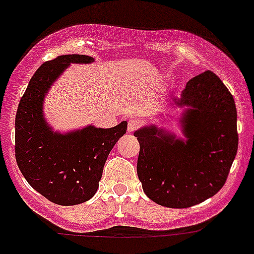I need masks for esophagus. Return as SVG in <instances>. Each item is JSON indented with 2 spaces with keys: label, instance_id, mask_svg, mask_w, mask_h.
<instances>
[{
  "label": "esophagus",
  "instance_id": "obj_1",
  "mask_svg": "<svg viewBox=\"0 0 254 254\" xmlns=\"http://www.w3.org/2000/svg\"><path fill=\"white\" fill-rule=\"evenodd\" d=\"M141 123L139 122L138 119H134V118H131V119L127 120V131L129 132H132L135 131V130L138 129V127H140Z\"/></svg>",
  "mask_w": 254,
  "mask_h": 254
}]
</instances>
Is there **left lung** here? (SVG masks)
<instances>
[{
	"label": "left lung",
	"mask_w": 254,
	"mask_h": 254,
	"mask_svg": "<svg viewBox=\"0 0 254 254\" xmlns=\"http://www.w3.org/2000/svg\"><path fill=\"white\" fill-rule=\"evenodd\" d=\"M177 106L184 138L155 125L134 132L140 151L139 181L149 198L168 208H189L222 189L238 149L237 109L231 92L212 71L187 82Z\"/></svg>",
	"instance_id": "left-lung-1"
}]
</instances>
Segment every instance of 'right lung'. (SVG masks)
<instances>
[{
	"mask_svg": "<svg viewBox=\"0 0 254 254\" xmlns=\"http://www.w3.org/2000/svg\"><path fill=\"white\" fill-rule=\"evenodd\" d=\"M86 55H63L42 64L21 98L15 122L16 162L35 190L50 202L75 205L94 196L104 165L127 122L110 129L92 125L61 134L45 120L44 99L70 64H90Z\"/></svg>",
	"mask_w": 254,
	"mask_h": 254,
	"instance_id": "add662e5",
	"label": "right lung"
}]
</instances>
